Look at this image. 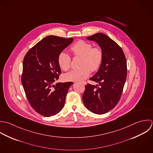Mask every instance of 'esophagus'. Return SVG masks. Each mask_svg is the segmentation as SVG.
Here are the masks:
<instances>
[{
  "instance_id": "esophagus-1",
  "label": "esophagus",
  "mask_w": 153,
  "mask_h": 153,
  "mask_svg": "<svg viewBox=\"0 0 153 153\" xmlns=\"http://www.w3.org/2000/svg\"><path fill=\"white\" fill-rule=\"evenodd\" d=\"M82 84H83V85H86V82H82Z\"/></svg>"
}]
</instances>
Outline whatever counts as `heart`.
Returning <instances> with one entry per match:
<instances>
[{
	"label": "heart",
	"mask_w": 153,
	"mask_h": 153,
	"mask_svg": "<svg viewBox=\"0 0 153 153\" xmlns=\"http://www.w3.org/2000/svg\"><path fill=\"white\" fill-rule=\"evenodd\" d=\"M71 51L75 56H82L81 68L74 69L66 73L65 79L68 81L79 82L86 79L91 73V70L95 71L101 67L103 53L100 48H92V45L83 40H79L73 45ZM61 68L67 70L71 64V57L65 52H61L58 57Z\"/></svg>",
	"instance_id": "obj_1"
}]
</instances>
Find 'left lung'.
<instances>
[{
    "instance_id": "1",
    "label": "left lung",
    "mask_w": 153,
    "mask_h": 153,
    "mask_svg": "<svg viewBox=\"0 0 153 153\" xmlns=\"http://www.w3.org/2000/svg\"><path fill=\"white\" fill-rule=\"evenodd\" d=\"M95 42L102 53V62L90 80L97 86L88 84L82 98L85 106L97 114H105L119 102L127 76V62L122 48L106 34L98 33L86 38Z\"/></svg>"
}]
</instances>
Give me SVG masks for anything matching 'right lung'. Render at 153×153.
Returning <instances> with one entry per match:
<instances>
[{
    "instance_id": "right-lung-1",
    "label": "right lung",
    "mask_w": 153,
    "mask_h": 153,
    "mask_svg": "<svg viewBox=\"0 0 153 153\" xmlns=\"http://www.w3.org/2000/svg\"><path fill=\"white\" fill-rule=\"evenodd\" d=\"M73 41L48 36L31 48L23 60L21 82L27 100L39 114L50 117L60 112L72 82H54L61 73L58 57Z\"/></svg>"
}]
</instances>
